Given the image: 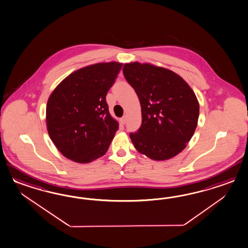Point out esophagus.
Wrapping results in <instances>:
<instances>
[{"label":"esophagus","instance_id":"34e87169","mask_svg":"<svg viewBox=\"0 0 248 248\" xmlns=\"http://www.w3.org/2000/svg\"><path fill=\"white\" fill-rule=\"evenodd\" d=\"M126 120H127V116H126V115H124V116L121 118V123H122L123 124H124L126 123Z\"/></svg>","mask_w":248,"mask_h":248}]
</instances>
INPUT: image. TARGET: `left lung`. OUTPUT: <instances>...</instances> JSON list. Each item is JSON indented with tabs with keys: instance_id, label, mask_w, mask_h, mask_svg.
I'll list each match as a JSON object with an SVG mask.
<instances>
[{
	"instance_id": "obj_1",
	"label": "left lung",
	"mask_w": 248,
	"mask_h": 248,
	"mask_svg": "<svg viewBox=\"0 0 248 248\" xmlns=\"http://www.w3.org/2000/svg\"><path fill=\"white\" fill-rule=\"evenodd\" d=\"M123 72L141 105V127L130 134L135 149L155 161L175 156L197 126L199 103L194 91L173 71L151 63H125Z\"/></svg>"
}]
</instances>
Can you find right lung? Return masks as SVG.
Instances as JSON below:
<instances>
[{
    "label": "right lung",
    "mask_w": 248,
    "mask_h": 248,
    "mask_svg": "<svg viewBox=\"0 0 248 248\" xmlns=\"http://www.w3.org/2000/svg\"><path fill=\"white\" fill-rule=\"evenodd\" d=\"M123 63L100 62L68 75L46 106L51 140L65 157L87 164L105 155L119 128L109 113L106 94Z\"/></svg>",
    "instance_id": "right-lung-1"
}]
</instances>
